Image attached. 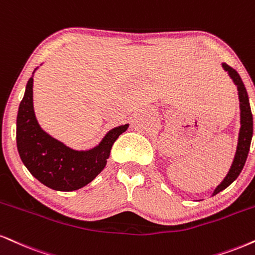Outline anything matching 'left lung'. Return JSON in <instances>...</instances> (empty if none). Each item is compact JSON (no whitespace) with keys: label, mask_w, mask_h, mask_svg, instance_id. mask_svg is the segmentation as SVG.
Returning <instances> with one entry per match:
<instances>
[{"label":"left lung","mask_w":255,"mask_h":255,"mask_svg":"<svg viewBox=\"0 0 255 255\" xmlns=\"http://www.w3.org/2000/svg\"><path fill=\"white\" fill-rule=\"evenodd\" d=\"M223 67V70L228 73V76L231 77L233 83L238 88V95H239V106H240V130H239V136H238V145H236V151L234 159L231 165L227 176L223 178V180L219 185L216 186L214 192L211 196H215L219 192L223 191V190L228 188L231 184L234 182L236 178L239 177V174L241 173L242 168L245 166V162H246L248 152H250L251 147V141H252L253 136V116L252 112H251V106H250V98H248L247 90L245 88L244 82L239 73L235 71L234 69H232L231 66L227 65L226 63L221 64Z\"/></svg>","instance_id":"1"}]
</instances>
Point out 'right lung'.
<instances>
[{"label": "right lung", "instance_id": "right-lung-1", "mask_svg": "<svg viewBox=\"0 0 255 255\" xmlns=\"http://www.w3.org/2000/svg\"><path fill=\"white\" fill-rule=\"evenodd\" d=\"M27 82L16 119V145L20 158L30 174L47 188L75 191L93 182L106 167L113 143L129 124L106 133L93 148L73 149L40 127L33 104V77Z\"/></svg>", "mask_w": 255, "mask_h": 255}]
</instances>
